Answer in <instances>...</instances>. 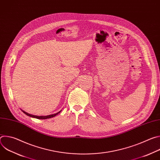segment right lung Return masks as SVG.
<instances>
[{"label": "right lung", "mask_w": 160, "mask_h": 160, "mask_svg": "<svg viewBox=\"0 0 160 160\" xmlns=\"http://www.w3.org/2000/svg\"><path fill=\"white\" fill-rule=\"evenodd\" d=\"M22 112H23L25 114H26L27 116H29V117H33V118H37V119H48V118H51L52 117H54L56 116L57 115H58V114L61 112V111L58 112L56 114H53V115H48V116H40V117L39 116H35V115H30V114H29V113H28V112H25L24 111H22Z\"/></svg>", "instance_id": "obj_1"}]
</instances>
